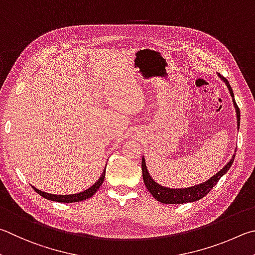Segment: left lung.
<instances>
[{
	"mask_svg": "<svg viewBox=\"0 0 255 255\" xmlns=\"http://www.w3.org/2000/svg\"><path fill=\"white\" fill-rule=\"evenodd\" d=\"M218 76H220V77L224 80L227 88H229L231 96H232V98H233L234 107L236 110V118H238V127L240 128L241 114H240L239 106H238V104H236V102L234 100L233 89H232L229 80L224 77H222L221 75H218ZM234 158H235V154H233V157H232L230 161L225 164V167H223L221 171H218L216 175H214L212 178H209L207 181L203 182V184L196 185L194 187H188V188L173 189V188H168V187H163V186H160L159 184H157V182H155L149 175L148 169H146L144 157H142V176H143V181H144L146 189L150 191V194L152 195L153 197L158 200V202L163 203V204L191 203V202H196V200H199L200 198L205 197V196H206L209 191L213 189V187L217 184L218 180H220L221 178L224 176L227 171H229V169L231 168L232 163H233V161H234Z\"/></svg>",
	"mask_w": 255,
	"mask_h": 255,
	"instance_id": "left-lung-1",
	"label": "left lung"
}]
</instances>
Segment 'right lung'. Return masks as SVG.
Segmentation results:
<instances>
[{
    "label": "right lung",
    "instance_id": "1",
    "mask_svg": "<svg viewBox=\"0 0 255 255\" xmlns=\"http://www.w3.org/2000/svg\"><path fill=\"white\" fill-rule=\"evenodd\" d=\"M105 170L106 168L103 171L102 176L98 178V180L94 184L92 187H89L88 189L82 191V193L78 194H73V195H52V194H48L44 193V191H41L35 188V187L32 186V188L35 190V193H38L40 196H42L43 198L52 200V202H58V203H76V202H82V200L91 198L92 196L96 193V191L100 189V187L102 186L103 181H104L105 178Z\"/></svg>",
    "mask_w": 255,
    "mask_h": 255
}]
</instances>
